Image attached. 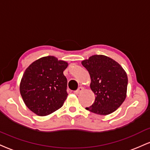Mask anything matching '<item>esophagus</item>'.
<instances>
[{
  "instance_id": "1",
  "label": "esophagus",
  "mask_w": 150,
  "mask_h": 150,
  "mask_svg": "<svg viewBox=\"0 0 150 150\" xmlns=\"http://www.w3.org/2000/svg\"><path fill=\"white\" fill-rule=\"evenodd\" d=\"M83 90H84V88H83L82 86H80V87H79L78 89L76 90V91H74V93H75V94H78V93H80L82 92Z\"/></svg>"
}]
</instances>
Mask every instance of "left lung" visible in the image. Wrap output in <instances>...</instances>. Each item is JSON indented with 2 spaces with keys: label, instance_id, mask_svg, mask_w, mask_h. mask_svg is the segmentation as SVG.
Segmentation results:
<instances>
[{
  "label": "left lung",
  "instance_id": "1",
  "mask_svg": "<svg viewBox=\"0 0 150 150\" xmlns=\"http://www.w3.org/2000/svg\"><path fill=\"white\" fill-rule=\"evenodd\" d=\"M91 77L95 101L87 110L100 115L115 112L127 97L128 77L118 63L104 55H93L82 61Z\"/></svg>",
  "mask_w": 150,
  "mask_h": 150
}]
</instances>
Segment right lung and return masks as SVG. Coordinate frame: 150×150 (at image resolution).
<instances>
[{
  "label": "right lung",
  "mask_w": 150,
  "mask_h": 150,
  "mask_svg": "<svg viewBox=\"0 0 150 150\" xmlns=\"http://www.w3.org/2000/svg\"><path fill=\"white\" fill-rule=\"evenodd\" d=\"M68 63L52 56L38 59L26 68L20 83V93L27 108L39 116L52 114L67 98Z\"/></svg>",
  "instance_id": "1"
}]
</instances>
